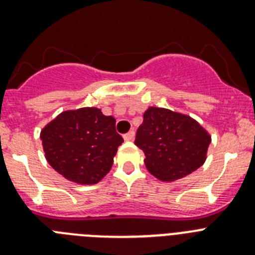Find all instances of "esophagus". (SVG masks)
<instances>
[{"instance_id":"esophagus-1","label":"esophagus","mask_w":255,"mask_h":255,"mask_svg":"<svg viewBox=\"0 0 255 255\" xmlns=\"http://www.w3.org/2000/svg\"><path fill=\"white\" fill-rule=\"evenodd\" d=\"M134 135H135V132L131 130V131L126 132V134L124 135V139H125V140H128V141L132 140V139H134Z\"/></svg>"}]
</instances>
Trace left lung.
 Masks as SVG:
<instances>
[{
  "label": "left lung",
  "mask_w": 255,
  "mask_h": 255,
  "mask_svg": "<svg viewBox=\"0 0 255 255\" xmlns=\"http://www.w3.org/2000/svg\"><path fill=\"white\" fill-rule=\"evenodd\" d=\"M209 144V134L191 117L158 107L144 112L135 136L145 167L161 181H175L198 170Z\"/></svg>",
  "instance_id": "8db88e82"
}]
</instances>
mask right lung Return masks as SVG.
<instances>
[{
    "label": "right lung",
    "mask_w": 255,
    "mask_h": 255,
    "mask_svg": "<svg viewBox=\"0 0 255 255\" xmlns=\"http://www.w3.org/2000/svg\"><path fill=\"white\" fill-rule=\"evenodd\" d=\"M40 139L52 167L65 179L85 185L107 175L124 141L116 120L96 107L62 112L42 130Z\"/></svg>",
    "instance_id": "add662e5"
}]
</instances>
